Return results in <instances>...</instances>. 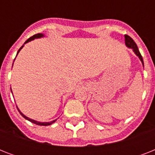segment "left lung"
I'll list each match as a JSON object with an SVG mask.
<instances>
[{
    "label": "left lung",
    "mask_w": 155,
    "mask_h": 155,
    "mask_svg": "<svg viewBox=\"0 0 155 155\" xmlns=\"http://www.w3.org/2000/svg\"><path fill=\"white\" fill-rule=\"evenodd\" d=\"M125 45H126V46H127L129 48H132L133 51H134V53L136 54H137L138 57H139V58L141 59V61H142V64H144L142 54H141V53L139 52V50H138V48H137V44L135 43V42L134 41V40H133L132 38H130L129 35H125Z\"/></svg>",
    "instance_id": "obj_1"
}]
</instances>
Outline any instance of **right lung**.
<instances>
[{"label":"right lung","mask_w":155,"mask_h":155,"mask_svg":"<svg viewBox=\"0 0 155 155\" xmlns=\"http://www.w3.org/2000/svg\"><path fill=\"white\" fill-rule=\"evenodd\" d=\"M42 36H43V35H42V34H37V35H34V36H32V37H30V38H28V39L26 40V41H25V43H26V42H30V41H31V40H34V39H35V38H41V37H42ZM22 47H23V46H21V47L20 49L18 50V52H19V51H20L21 49V48H22ZM11 92H12V91H11ZM18 110L19 111V113H21V115L23 117L25 118V119H26V120H30V122L34 123V124H36V125H45V126H47V125H51L52 123H54V121H55V120H53V121H51V122H38V121H37V120H32V119H30V118L27 117H25V116L24 115V114H22V113H21L20 110H19V109H18Z\"/></svg>","instance_id":"1"}]
</instances>
